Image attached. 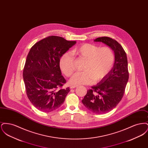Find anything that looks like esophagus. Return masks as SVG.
Listing matches in <instances>:
<instances>
[{
    "mask_svg": "<svg viewBox=\"0 0 148 148\" xmlns=\"http://www.w3.org/2000/svg\"><path fill=\"white\" fill-rule=\"evenodd\" d=\"M76 87H77V85H71V86H70V88L71 89H73V88H75Z\"/></svg>",
    "mask_w": 148,
    "mask_h": 148,
    "instance_id": "esophagus-1",
    "label": "esophagus"
}]
</instances>
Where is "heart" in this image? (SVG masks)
<instances>
[{
  "label": "heart",
  "mask_w": 148,
  "mask_h": 148,
  "mask_svg": "<svg viewBox=\"0 0 148 148\" xmlns=\"http://www.w3.org/2000/svg\"><path fill=\"white\" fill-rule=\"evenodd\" d=\"M74 56L85 60L83 71L75 73L69 83L74 85L97 83L103 80L113 68L115 55L110 47L100 48L92 44H83L75 47L72 53H64L60 59L59 65L64 74L71 76L75 71V59Z\"/></svg>",
  "instance_id": "1"
}]
</instances>
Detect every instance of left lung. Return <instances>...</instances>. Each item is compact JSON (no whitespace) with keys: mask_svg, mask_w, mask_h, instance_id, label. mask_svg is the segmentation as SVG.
<instances>
[{"mask_svg":"<svg viewBox=\"0 0 148 148\" xmlns=\"http://www.w3.org/2000/svg\"><path fill=\"white\" fill-rule=\"evenodd\" d=\"M94 42L106 44L115 54L112 69L99 83L92 86L82 101L90 112L102 114L111 111L123 97L129 79L127 60L125 51L115 40L103 36L97 38Z\"/></svg>","mask_w":148,"mask_h":148,"instance_id":"left-lung-1","label":"left lung"}]
</instances>
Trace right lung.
Returning a JSON list of instances; mask_svg holds the SVG:
<instances>
[{
    "label": "right lung",
    "instance_id": "right-lung-1",
    "mask_svg": "<svg viewBox=\"0 0 148 148\" xmlns=\"http://www.w3.org/2000/svg\"><path fill=\"white\" fill-rule=\"evenodd\" d=\"M76 42L53 35L35 43L30 50L23 76L29 100L38 110L50 112L63 104L70 89H60L66 80L62 75L60 59Z\"/></svg>",
    "mask_w": 148,
    "mask_h": 148
}]
</instances>
